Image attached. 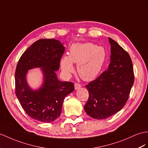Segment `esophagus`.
<instances>
[{
    "instance_id": "1",
    "label": "esophagus",
    "mask_w": 148,
    "mask_h": 148,
    "mask_svg": "<svg viewBox=\"0 0 148 148\" xmlns=\"http://www.w3.org/2000/svg\"><path fill=\"white\" fill-rule=\"evenodd\" d=\"M81 86H82L81 85L78 84V83H75V90L79 89V88H80L81 87Z\"/></svg>"
}]
</instances>
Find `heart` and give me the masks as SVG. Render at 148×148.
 I'll list each match as a JSON object with an SVG mask.
<instances>
[{
    "mask_svg": "<svg viewBox=\"0 0 148 148\" xmlns=\"http://www.w3.org/2000/svg\"><path fill=\"white\" fill-rule=\"evenodd\" d=\"M106 58V50L102 46L90 42L75 43L71 46L69 56H63L60 65L64 73L74 71L73 63L77 64V72L86 81L94 79L101 71Z\"/></svg>",
    "mask_w": 148,
    "mask_h": 148,
    "instance_id": "obj_1",
    "label": "heart"
}]
</instances>
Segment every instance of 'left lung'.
I'll use <instances>...</instances> for the list:
<instances>
[{"instance_id": "left-lung-1", "label": "left lung", "mask_w": 148, "mask_h": 148, "mask_svg": "<svg viewBox=\"0 0 148 148\" xmlns=\"http://www.w3.org/2000/svg\"><path fill=\"white\" fill-rule=\"evenodd\" d=\"M110 63L107 70L85 86L89 93L84 109L89 116L105 119L117 113L129 99L134 75L131 57L117 42L109 38Z\"/></svg>"}]
</instances>
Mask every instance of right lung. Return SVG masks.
<instances>
[{
  "mask_svg": "<svg viewBox=\"0 0 148 148\" xmlns=\"http://www.w3.org/2000/svg\"><path fill=\"white\" fill-rule=\"evenodd\" d=\"M62 43L55 39H41L34 42L23 54L15 72L16 95L29 116L49 123L59 117L65 97L74 90L73 83L61 82L56 73L64 52ZM41 67L43 83L38 90L28 85L29 69Z\"/></svg>",
  "mask_w": 148,
  "mask_h": 148,
  "instance_id": "1",
  "label": "right lung"
}]
</instances>
